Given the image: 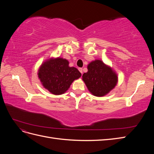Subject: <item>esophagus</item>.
Instances as JSON below:
<instances>
[{"label":"esophagus","mask_w":154,"mask_h":154,"mask_svg":"<svg viewBox=\"0 0 154 154\" xmlns=\"http://www.w3.org/2000/svg\"><path fill=\"white\" fill-rule=\"evenodd\" d=\"M78 70H79V71H80L82 73H82H83V69H82V68H79Z\"/></svg>","instance_id":"1"}]
</instances>
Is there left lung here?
<instances>
[{"label": "left lung", "instance_id": "1", "mask_svg": "<svg viewBox=\"0 0 154 154\" xmlns=\"http://www.w3.org/2000/svg\"><path fill=\"white\" fill-rule=\"evenodd\" d=\"M88 72L83 74V80L93 95L103 96L109 93L118 82V77L112 69L101 60L88 65Z\"/></svg>", "mask_w": 154, "mask_h": 154}]
</instances>
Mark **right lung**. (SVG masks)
<instances>
[{"instance_id": "add662e5", "label": "right lung", "mask_w": 154, "mask_h": 154, "mask_svg": "<svg viewBox=\"0 0 154 154\" xmlns=\"http://www.w3.org/2000/svg\"><path fill=\"white\" fill-rule=\"evenodd\" d=\"M38 74L43 86L56 95L66 92L72 82L82 75L76 68L69 67L67 60L60 58L44 63Z\"/></svg>"}]
</instances>
